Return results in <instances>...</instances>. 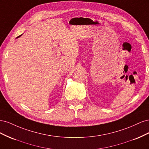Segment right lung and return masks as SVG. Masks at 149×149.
I'll list each match as a JSON object with an SVG mask.
<instances>
[{
	"mask_svg": "<svg viewBox=\"0 0 149 149\" xmlns=\"http://www.w3.org/2000/svg\"><path fill=\"white\" fill-rule=\"evenodd\" d=\"M21 35H20V36H19V37H17V38H19V37H20V36H21Z\"/></svg>",
	"mask_w": 149,
	"mask_h": 149,
	"instance_id": "right-lung-1",
	"label": "right lung"
}]
</instances>
